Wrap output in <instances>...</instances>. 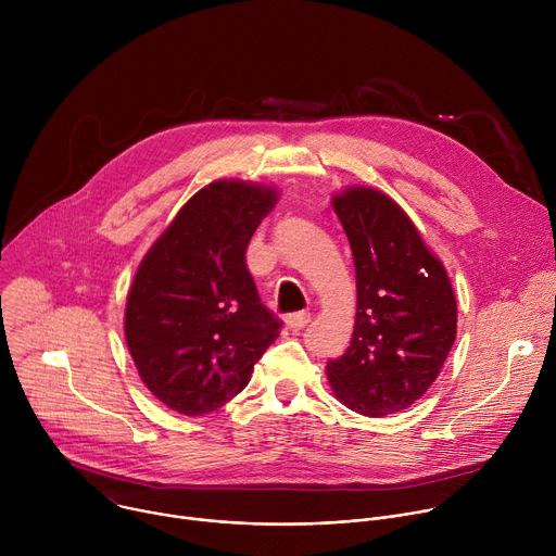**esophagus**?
Listing matches in <instances>:
<instances>
[{"label":"esophagus","instance_id":"34e87169","mask_svg":"<svg viewBox=\"0 0 556 556\" xmlns=\"http://www.w3.org/2000/svg\"><path fill=\"white\" fill-rule=\"evenodd\" d=\"M309 324V314L307 312H294L290 316H286V328L290 332H299L301 328H305Z\"/></svg>","mask_w":556,"mask_h":556}]
</instances>
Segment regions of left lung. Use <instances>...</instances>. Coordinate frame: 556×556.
<instances>
[{"label": "left lung", "mask_w": 556, "mask_h": 556, "mask_svg": "<svg viewBox=\"0 0 556 556\" xmlns=\"http://www.w3.org/2000/svg\"><path fill=\"white\" fill-rule=\"evenodd\" d=\"M356 268V324L348 352L328 361L337 399L369 418L412 407L455 343L457 303L444 264L387 193L332 195Z\"/></svg>", "instance_id": "8db88e82"}]
</instances>
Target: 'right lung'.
Listing matches in <instances>:
<instances>
[{
    "label": "right lung",
    "instance_id": "add662e5",
    "mask_svg": "<svg viewBox=\"0 0 556 556\" xmlns=\"http://www.w3.org/2000/svg\"><path fill=\"white\" fill-rule=\"evenodd\" d=\"M279 191L215 180L178 211L142 257L125 307V341L144 387L182 416L240 393L279 319L262 305L244 255Z\"/></svg>",
    "mask_w": 556,
    "mask_h": 556
}]
</instances>
